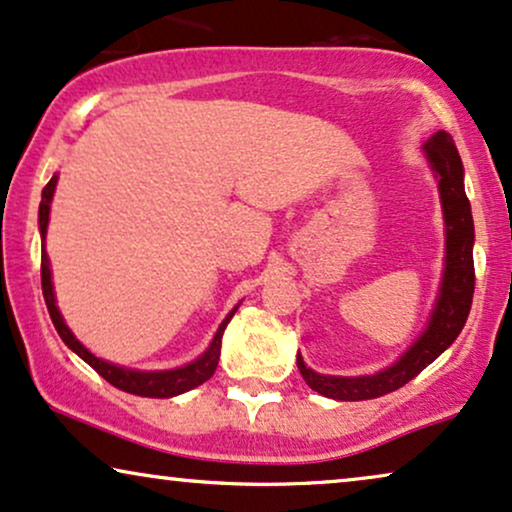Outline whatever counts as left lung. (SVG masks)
<instances>
[{
	"instance_id": "obj_1",
	"label": "left lung",
	"mask_w": 512,
	"mask_h": 512,
	"mask_svg": "<svg viewBox=\"0 0 512 512\" xmlns=\"http://www.w3.org/2000/svg\"><path fill=\"white\" fill-rule=\"evenodd\" d=\"M423 151L437 177L446 224L442 288H439L428 328L392 366L375 375H359V378L321 375L307 368L297 354V368H300L304 383L323 397L338 401H364L399 390L401 385L416 378L425 366H430L458 338L465 321H468L472 293H475V262H472L475 226H472L470 203L463 189L461 155H458L451 134L446 132L432 134L423 144Z\"/></svg>"
}]
</instances>
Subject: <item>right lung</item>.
<instances>
[{
  "mask_svg": "<svg viewBox=\"0 0 512 512\" xmlns=\"http://www.w3.org/2000/svg\"><path fill=\"white\" fill-rule=\"evenodd\" d=\"M56 181H58V174H54V177L49 179V184L42 189V203H40L42 241L47 238L49 208H51V198H54V191H56ZM42 295H44V302H47L49 316H51V321H54L58 335H61V340L66 342L70 349H73L77 357L87 361V364L92 366L94 371L101 375V378H106L108 383H111L113 387H118V390L129 392V394H139V397H155V399L177 397V394L189 392V390H193V387L203 385L205 380L212 378V373H215L217 361H219V349H222V333H224L226 323L231 321V316H234V312H236L234 309V312H231L222 323H219V328H217L215 338H212V342H210V347L205 349V352L200 354L196 361H191V364H186L181 368H172V371H134V368L115 366V364H111V361H103L99 357H94V354L89 352V349L84 347L73 333H70V328L66 326V321H63V316L56 307L54 286H51L49 257L44 250H42Z\"/></svg>",
  "mask_w": 512,
  "mask_h": 512,
  "instance_id": "right-lung-1",
  "label": "right lung"
}]
</instances>
